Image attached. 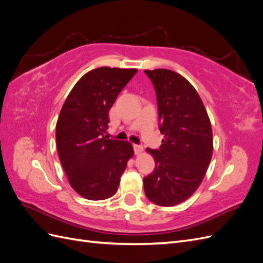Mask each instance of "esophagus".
Returning a JSON list of instances; mask_svg holds the SVG:
<instances>
[{"label": "esophagus", "mask_w": 263, "mask_h": 263, "mask_svg": "<svg viewBox=\"0 0 263 263\" xmlns=\"http://www.w3.org/2000/svg\"><path fill=\"white\" fill-rule=\"evenodd\" d=\"M133 147H134L135 154H136V155L141 154V153H142V150H144V148H142V146H141V145H134Z\"/></svg>", "instance_id": "34e87169"}]
</instances>
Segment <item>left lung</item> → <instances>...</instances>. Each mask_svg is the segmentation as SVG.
<instances>
[{"label": "left lung", "instance_id": "1", "mask_svg": "<svg viewBox=\"0 0 263 263\" xmlns=\"http://www.w3.org/2000/svg\"><path fill=\"white\" fill-rule=\"evenodd\" d=\"M145 73L155 87L159 129L164 135L159 149H146L156 166L144 178L145 193L157 205L174 206L187 200L205 176L213 154L212 126L186 79L168 69Z\"/></svg>", "mask_w": 263, "mask_h": 263}]
</instances>
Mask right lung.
Segmentation results:
<instances>
[{
	"label": "right lung",
	"mask_w": 263,
	"mask_h": 263,
	"mask_svg": "<svg viewBox=\"0 0 263 263\" xmlns=\"http://www.w3.org/2000/svg\"><path fill=\"white\" fill-rule=\"evenodd\" d=\"M136 69L102 67L69 93L55 126V142L70 185L92 201L113 196L133 157L130 142L108 139V112Z\"/></svg>",
	"instance_id": "right-lung-1"
}]
</instances>
